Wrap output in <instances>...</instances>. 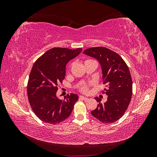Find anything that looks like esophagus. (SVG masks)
Returning <instances> with one entry per match:
<instances>
[{
  "instance_id": "34e87169",
  "label": "esophagus",
  "mask_w": 157,
  "mask_h": 157,
  "mask_svg": "<svg viewBox=\"0 0 157 157\" xmlns=\"http://www.w3.org/2000/svg\"><path fill=\"white\" fill-rule=\"evenodd\" d=\"M79 99H82V100H87L88 98L82 96H79Z\"/></svg>"
}]
</instances>
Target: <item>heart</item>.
<instances>
[{
    "mask_svg": "<svg viewBox=\"0 0 157 157\" xmlns=\"http://www.w3.org/2000/svg\"><path fill=\"white\" fill-rule=\"evenodd\" d=\"M94 61V60L93 59H86L84 61V63H86L89 62V61ZM72 65H73V62H71L68 65V69H70L71 67H72ZM90 85H91V84H84L79 87V90L81 92L87 93L89 90V88H90Z\"/></svg>",
    "mask_w": 157,
    "mask_h": 157,
    "instance_id": "obj_1",
    "label": "heart"
}]
</instances>
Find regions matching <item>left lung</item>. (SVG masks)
<instances>
[{
    "instance_id": "obj_1",
    "label": "left lung",
    "mask_w": 157,
    "mask_h": 157,
    "mask_svg": "<svg viewBox=\"0 0 157 157\" xmlns=\"http://www.w3.org/2000/svg\"><path fill=\"white\" fill-rule=\"evenodd\" d=\"M83 53L93 57L100 63L103 73V82L107 88V100L101 103V99L95 98L99 103L91 111L93 117L105 124L113 123L124 115L130 103L132 95V80L129 69L121 57L105 47H93Z\"/></svg>"
}]
</instances>
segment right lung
<instances>
[{
  "label": "right lung",
  "mask_w": 157,
  "mask_h": 157,
  "mask_svg": "<svg viewBox=\"0 0 157 157\" xmlns=\"http://www.w3.org/2000/svg\"><path fill=\"white\" fill-rule=\"evenodd\" d=\"M82 48L71 50L56 47L38 58L33 65L27 83V96L33 111L40 120L59 124L70 116L77 94H67L64 99L56 96L58 85L62 83L68 61L77 56Z\"/></svg>",
  "instance_id": "obj_1"
}]
</instances>
